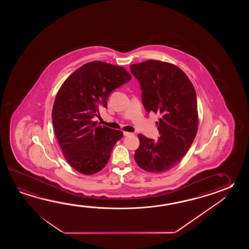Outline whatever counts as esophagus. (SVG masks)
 Here are the masks:
<instances>
[{"label": "esophagus", "mask_w": 249, "mask_h": 249, "mask_svg": "<svg viewBox=\"0 0 249 249\" xmlns=\"http://www.w3.org/2000/svg\"><path fill=\"white\" fill-rule=\"evenodd\" d=\"M131 134H132L131 132H124V136H129V135H131Z\"/></svg>", "instance_id": "34e87169"}]
</instances>
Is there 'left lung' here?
Segmentation results:
<instances>
[{"label":"left lung","mask_w":249,"mask_h":249,"mask_svg":"<svg viewBox=\"0 0 249 249\" xmlns=\"http://www.w3.org/2000/svg\"><path fill=\"white\" fill-rule=\"evenodd\" d=\"M141 85L145 110L160 115L158 141L139 134L134 154L138 165L150 173H162L178 164L196 137V91L184 72L173 64L147 60L130 66Z\"/></svg>","instance_id":"left-lung-1"}]
</instances>
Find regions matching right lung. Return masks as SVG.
I'll list each match as a JSON object with an SVG mask.
<instances>
[{"instance_id":"obj_1","label":"right lung","mask_w":249,"mask_h":249,"mask_svg":"<svg viewBox=\"0 0 249 249\" xmlns=\"http://www.w3.org/2000/svg\"><path fill=\"white\" fill-rule=\"evenodd\" d=\"M132 79L122 67L93 61L82 66L63 83L53 108L55 135L69 164L84 175L105 167L121 131L93 121L107 107L112 91Z\"/></svg>"}]
</instances>
